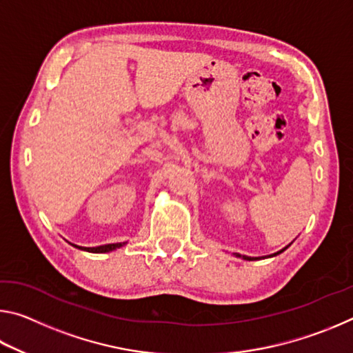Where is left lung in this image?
I'll list each match as a JSON object with an SVG mask.
<instances>
[{"instance_id":"8db88e82","label":"left lung","mask_w":353,"mask_h":353,"mask_svg":"<svg viewBox=\"0 0 353 353\" xmlns=\"http://www.w3.org/2000/svg\"><path fill=\"white\" fill-rule=\"evenodd\" d=\"M288 246H290V244H288ZM288 246H285L283 249L277 250V252H274V254H271V255H265V256H248V255H241V254H236V252H234V255H235V256H238V259L249 260V261H254V260H261V259H271V256H276V255H279V254H282L283 250L288 249Z\"/></svg>"}]
</instances>
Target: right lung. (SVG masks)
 Here are the masks:
<instances>
[{
    "label": "right lung",
    "instance_id": "right-lung-1",
    "mask_svg": "<svg viewBox=\"0 0 353 353\" xmlns=\"http://www.w3.org/2000/svg\"><path fill=\"white\" fill-rule=\"evenodd\" d=\"M71 246H74L81 250H85V252H93V254H105V252H112V250H117L119 248H123L124 244H128V241L124 243H110V244H103V246H97V248H82V246H77V244L70 243Z\"/></svg>",
    "mask_w": 353,
    "mask_h": 353
}]
</instances>
